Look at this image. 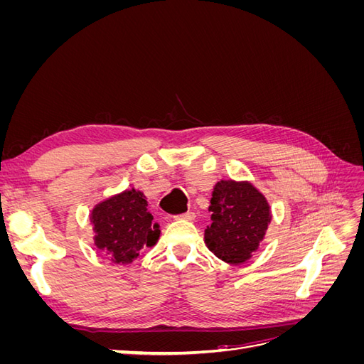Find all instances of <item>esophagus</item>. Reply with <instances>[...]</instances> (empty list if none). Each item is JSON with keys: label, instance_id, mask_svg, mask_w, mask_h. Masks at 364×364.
Listing matches in <instances>:
<instances>
[{"label": "esophagus", "instance_id": "1", "mask_svg": "<svg viewBox=\"0 0 364 364\" xmlns=\"http://www.w3.org/2000/svg\"><path fill=\"white\" fill-rule=\"evenodd\" d=\"M176 218H179V220H194L196 218V214L193 213V211H188V213H185V214H181V215H178Z\"/></svg>", "mask_w": 364, "mask_h": 364}]
</instances>
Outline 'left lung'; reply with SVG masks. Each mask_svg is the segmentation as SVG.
I'll use <instances>...</instances> for the list:
<instances>
[{
  "label": "left lung",
  "mask_w": 364,
  "mask_h": 364,
  "mask_svg": "<svg viewBox=\"0 0 364 364\" xmlns=\"http://www.w3.org/2000/svg\"><path fill=\"white\" fill-rule=\"evenodd\" d=\"M209 211L213 223L205 229L208 249L228 264L246 262L258 250L270 225L266 197L247 181H220L214 186Z\"/></svg>",
  "instance_id": "left-lung-1"
}]
</instances>
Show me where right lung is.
Here are the masks:
<instances>
[{"label": "right lung", "instance_id": "obj_1", "mask_svg": "<svg viewBox=\"0 0 364 364\" xmlns=\"http://www.w3.org/2000/svg\"><path fill=\"white\" fill-rule=\"evenodd\" d=\"M94 245L114 264H129L139 252L153 247L161 235L159 225H151L146 196L132 188L97 203L91 213Z\"/></svg>", "mask_w": 364, "mask_h": 364}]
</instances>
